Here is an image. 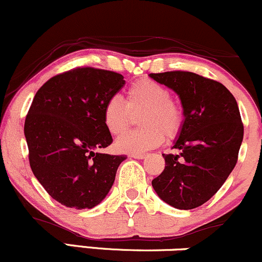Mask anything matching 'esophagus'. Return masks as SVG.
Returning a JSON list of instances; mask_svg holds the SVG:
<instances>
[{
  "instance_id": "1",
  "label": "esophagus",
  "mask_w": 262,
  "mask_h": 262,
  "mask_svg": "<svg viewBox=\"0 0 262 262\" xmlns=\"http://www.w3.org/2000/svg\"><path fill=\"white\" fill-rule=\"evenodd\" d=\"M132 158H136V159H144L145 154L144 153H136V154H132Z\"/></svg>"
}]
</instances>
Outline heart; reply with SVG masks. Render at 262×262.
<instances>
[{
  "instance_id": "heart-1",
  "label": "heart",
  "mask_w": 262,
  "mask_h": 262,
  "mask_svg": "<svg viewBox=\"0 0 262 262\" xmlns=\"http://www.w3.org/2000/svg\"><path fill=\"white\" fill-rule=\"evenodd\" d=\"M142 126L119 138L116 148L124 153H142L182 133L185 114L183 105L170 97L169 89L157 80L138 79L126 89L125 103L112 97L103 107V123L112 136H122L132 124L133 116L139 114Z\"/></svg>"
}]
</instances>
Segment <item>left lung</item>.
I'll return each mask as SVG.
<instances>
[{"instance_id": "left-lung-1", "label": "left lung", "mask_w": 262, "mask_h": 262, "mask_svg": "<svg viewBox=\"0 0 262 262\" xmlns=\"http://www.w3.org/2000/svg\"><path fill=\"white\" fill-rule=\"evenodd\" d=\"M180 97L185 114L173 149L163 154L165 168L151 182L162 200L190 210L211 199L237 163L244 138L236 99L224 84L188 71L150 73Z\"/></svg>"}]
</instances>
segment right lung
Segmentation results:
<instances>
[{
    "label": "right lung",
    "mask_w": 262,
    "mask_h": 262,
    "mask_svg": "<svg viewBox=\"0 0 262 262\" xmlns=\"http://www.w3.org/2000/svg\"><path fill=\"white\" fill-rule=\"evenodd\" d=\"M123 85L117 72L77 67L52 77L34 96L25 120L28 160L45 190L67 208L98 205L126 158L94 151L113 143L103 107Z\"/></svg>",
    "instance_id": "right-lung-1"
}]
</instances>
